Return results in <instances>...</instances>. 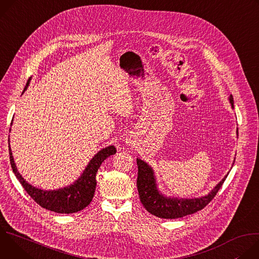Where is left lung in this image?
Listing matches in <instances>:
<instances>
[{"label":"left lung","instance_id":"8db88e82","mask_svg":"<svg viewBox=\"0 0 259 259\" xmlns=\"http://www.w3.org/2000/svg\"><path fill=\"white\" fill-rule=\"evenodd\" d=\"M230 101L234 107L233 95L230 96ZM136 162L138 166L137 189L143 207L151 214L166 219L183 217L205 208L216 196L226 178L228 177L227 175L212 190V192L205 197L197 199L167 198L160 194L157 190L153 169L140 159H137Z\"/></svg>","mask_w":259,"mask_h":259}]
</instances>
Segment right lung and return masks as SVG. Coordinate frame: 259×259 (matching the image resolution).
<instances>
[{
    "label": "right lung",
    "mask_w": 259,
    "mask_h": 259,
    "mask_svg": "<svg viewBox=\"0 0 259 259\" xmlns=\"http://www.w3.org/2000/svg\"><path fill=\"white\" fill-rule=\"evenodd\" d=\"M28 84L29 81H27L23 92L27 88ZM116 152L117 150L114 145L105 147V149L101 150L93 157L81 177L75 183L71 184V186L64 189H59L57 191H43L31 187L19 174L15 166L9 145V155L12 170L19 182L21 183V186L24 188L25 192L28 194V196H30V198L36 204H39L41 207L47 210L65 214L81 211L90 204L95 193L96 173L98 171V168L107 157L115 155Z\"/></svg>",
    "instance_id": "add662e5"
}]
</instances>
